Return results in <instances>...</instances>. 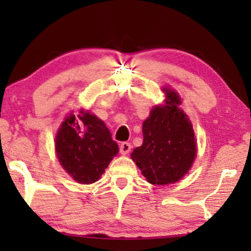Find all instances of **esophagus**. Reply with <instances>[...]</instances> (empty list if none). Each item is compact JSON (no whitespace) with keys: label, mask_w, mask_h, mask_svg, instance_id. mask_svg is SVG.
I'll return each mask as SVG.
<instances>
[{"label":"esophagus","mask_w":251,"mask_h":251,"mask_svg":"<svg viewBox=\"0 0 251 251\" xmlns=\"http://www.w3.org/2000/svg\"><path fill=\"white\" fill-rule=\"evenodd\" d=\"M131 143H128V142H124V143H122L120 144V148H119V150H120V153L122 154H127L129 151H131Z\"/></svg>","instance_id":"34e87169"}]
</instances>
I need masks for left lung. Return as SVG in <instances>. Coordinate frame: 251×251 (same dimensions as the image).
Wrapping results in <instances>:
<instances>
[{
    "instance_id": "1",
    "label": "left lung",
    "mask_w": 251,
    "mask_h": 251,
    "mask_svg": "<svg viewBox=\"0 0 251 251\" xmlns=\"http://www.w3.org/2000/svg\"><path fill=\"white\" fill-rule=\"evenodd\" d=\"M166 105L157 106L143 124V145L131 157L149 183H176L191 168L196 157L195 132L179 108L178 94L165 88Z\"/></svg>"
}]
</instances>
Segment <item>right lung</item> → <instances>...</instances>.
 <instances>
[{
	"mask_svg": "<svg viewBox=\"0 0 251 251\" xmlns=\"http://www.w3.org/2000/svg\"><path fill=\"white\" fill-rule=\"evenodd\" d=\"M55 149L62 168L81 184L99 179L118 153V144L103 122L82 111L66 118L56 134Z\"/></svg>",
	"mask_w": 251,
	"mask_h": 251,
	"instance_id": "add662e5",
	"label": "right lung"
}]
</instances>
